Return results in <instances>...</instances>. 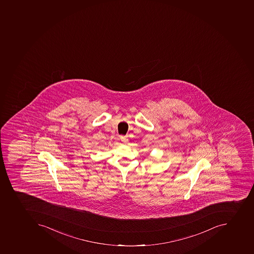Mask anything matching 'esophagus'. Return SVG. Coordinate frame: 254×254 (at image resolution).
Listing matches in <instances>:
<instances>
[{
    "label": "esophagus",
    "instance_id": "34e87169",
    "mask_svg": "<svg viewBox=\"0 0 254 254\" xmlns=\"http://www.w3.org/2000/svg\"><path fill=\"white\" fill-rule=\"evenodd\" d=\"M121 140H122V143L123 144H126V143H127L128 142V138H127V136H121Z\"/></svg>",
    "mask_w": 254,
    "mask_h": 254
}]
</instances>
